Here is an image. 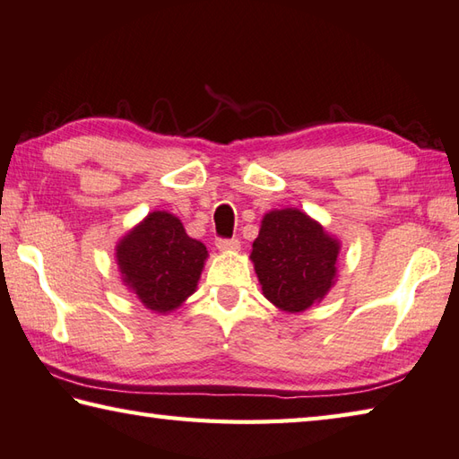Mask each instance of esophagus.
Listing matches in <instances>:
<instances>
[{
	"instance_id": "34e87169",
	"label": "esophagus",
	"mask_w": 459,
	"mask_h": 459,
	"mask_svg": "<svg viewBox=\"0 0 459 459\" xmlns=\"http://www.w3.org/2000/svg\"><path fill=\"white\" fill-rule=\"evenodd\" d=\"M216 247L221 248V251H237L240 248V240L238 238H216Z\"/></svg>"
}]
</instances>
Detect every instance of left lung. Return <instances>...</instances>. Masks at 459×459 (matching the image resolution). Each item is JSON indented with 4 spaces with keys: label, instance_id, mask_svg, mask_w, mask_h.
I'll use <instances>...</instances> for the list:
<instances>
[{
    "label": "left lung",
    "instance_id": "8db88e82",
    "mask_svg": "<svg viewBox=\"0 0 459 459\" xmlns=\"http://www.w3.org/2000/svg\"><path fill=\"white\" fill-rule=\"evenodd\" d=\"M339 243L297 208L264 214L251 258L263 295L289 313L309 309L335 281Z\"/></svg>",
    "mask_w": 459,
    "mask_h": 459
}]
</instances>
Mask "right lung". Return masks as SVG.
Listing matches in <instances>:
<instances>
[{
  "label": "right lung",
  "instance_id": "right-lung-1",
  "mask_svg": "<svg viewBox=\"0 0 459 459\" xmlns=\"http://www.w3.org/2000/svg\"><path fill=\"white\" fill-rule=\"evenodd\" d=\"M124 282L148 309L169 313L195 293L206 247L169 212L148 214L116 248Z\"/></svg>",
  "mask_w": 459,
  "mask_h": 459
}]
</instances>
